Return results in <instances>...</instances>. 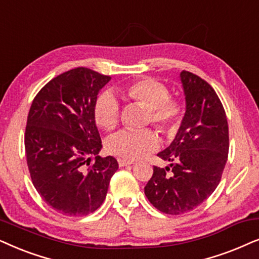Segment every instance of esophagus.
I'll return each instance as SVG.
<instances>
[{
    "label": "esophagus",
    "instance_id": "34e87169",
    "mask_svg": "<svg viewBox=\"0 0 259 259\" xmlns=\"http://www.w3.org/2000/svg\"><path fill=\"white\" fill-rule=\"evenodd\" d=\"M134 161L133 160H124V158H118V164L119 167H125V165L133 164Z\"/></svg>",
    "mask_w": 259,
    "mask_h": 259
}]
</instances>
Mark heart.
I'll use <instances>...</instances> for the list:
<instances>
[{
	"label": "heart",
	"instance_id": "b5f03b06",
	"mask_svg": "<svg viewBox=\"0 0 259 259\" xmlns=\"http://www.w3.org/2000/svg\"><path fill=\"white\" fill-rule=\"evenodd\" d=\"M123 92L130 101L148 109L147 123H153L163 133H171L180 124L184 105L180 99L169 97L170 92L163 82L151 78L137 79L123 86ZM96 124L104 130L115 129L119 120V103L110 91L101 94L94 105ZM106 150L115 156L136 160L146 156L158 147V137L151 129L122 130L110 136Z\"/></svg>",
	"mask_w": 259,
	"mask_h": 259
}]
</instances>
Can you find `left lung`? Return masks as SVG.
<instances>
[{
    "instance_id": "1",
    "label": "left lung",
    "mask_w": 259,
    "mask_h": 259,
    "mask_svg": "<svg viewBox=\"0 0 259 259\" xmlns=\"http://www.w3.org/2000/svg\"><path fill=\"white\" fill-rule=\"evenodd\" d=\"M180 79L186 96L184 119L170 146L157 154L170 165H155L144 187L155 208L173 215L192 211L215 191L230 146L225 110L212 86L188 71H182Z\"/></svg>"
}]
</instances>
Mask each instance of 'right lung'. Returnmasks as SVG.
I'll use <instances>...</instances> for the list:
<instances>
[{
  "instance_id": "obj_1",
  "label": "right lung",
  "mask_w": 259,
  "mask_h": 259,
  "mask_svg": "<svg viewBox=\"0 0 259 259\" xmlns=\"http://www.w3.org/2000/svg\"><path fill=\"white\" fill-rule=\"evenodd\" d=\"M110 79L73 68L48 81L30 105L25 133L30 178L44 201L64 215L95 212L118 169L115 157L98 155L102 140L94 118L96 99Z\"/></svg>"
}]
</instances>
